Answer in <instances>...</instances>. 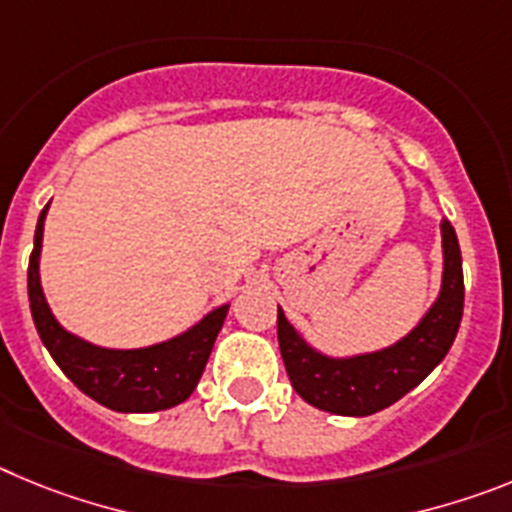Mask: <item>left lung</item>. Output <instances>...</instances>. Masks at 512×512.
<instances>
[{
    "label": "left lung",
    "instance_id": "left-lung-1",
    "mask_svg": "<svg viewBox=\"0 0 512 512\" xmlns=\"http://www.w3.org/2000/svg\"><path fill=\"white\" fill-rule=\"evenodd\" d=\"M443 274L441 292L408 336L372 354L325 356L312 348L284 318L277 315L279 351L297 395L312 408L333 415H364L390 408L408 395L449 354L464 312V271L456 233L441 220Z\"/></svg>",
    "mask_w": 512,
    "mask_h": 512
}]
</instances>
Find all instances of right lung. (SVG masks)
<instances>
[{"label":"right lung","instance_id":"obj_1","mask_svg":"<svg viewBox=\"0 0 512 512\" xmlns=\"http://www.w3.org/2000/svg\"><path fill=\"white\" fill-rule=\"evenodd\" d=\"M48 205L38 217L27 266L30 312L48 354L84 395L117 413H156L187 400L205 372L230 305L215 307L179 336L146 348H102L74 336L58 323L40 287V248Z\"/></svg>","mask_w":512,"mask_h":512}]
</instances>
